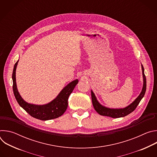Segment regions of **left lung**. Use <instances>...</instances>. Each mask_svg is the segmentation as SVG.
I'll return each mask as SVG.
<instances>
[{"label": "left lung", "mask_w": 157, "mask_h": 157, "mask_svg": "<svg viewBox=\"0 0 157 157\" xmlns=\"http://www.w3.org/2000/svg\"><path fill=\"white\" fill-rule=\"evenodd\" d=\"M142 75H143V87L142 89V91L139 96L134 100L130 105L127 106L124 108L121 109H113V108H109L104 105H102L101 104L99 101H98L94 93L91 90V98H92V102L93 105L94 106V109L97 113L104 116H107L113 118H119V117H123L128 114H130L131 113L136 109V108L139 105V102L142 100V99L144 98L145 91H146V87H147V82H146V77L144 74V68L143 67V65L142 64Z\"/></svg>", "instance_id": "left-lung-1"}]
</instances>
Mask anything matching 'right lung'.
Returning a JSON list of instances; mask_svg holds the SVG:
<instances>
[{"instance_id": "right-lung-1", "label": "right lung", "mask_w": 157, "mask_h": 157, "mask_svg": "<svg viewBox=\"0 0 157 157\" xmlns=\"http://www.w3.org/2000/svg\"><path fill=\"white\" fill-rule=\"evenodd\" d=\"M18 60L14 65L12 73L13 91L15 99L18 104L32 117L41 121H48L58 118L62 116L68 107V100L73 92L78 79H75L66 85L58 95L53 101L43 105H36L28 103L20 95L17 87L15 72Z\"/></svg>"}]
</instances>
